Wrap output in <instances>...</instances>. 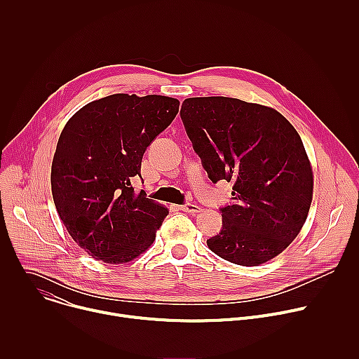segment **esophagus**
I'll use <instances>...</instances> for the list:
<instances>
[{"mask_svg": "<svg viewBox=\"0 0 359 359\" xmlns=\"http://www.w3.org/2000/svg\"><path fill=\"white\" fill-rule=\"evenodd\" d=\"M179 208H180V210L187 212V213H198V212H201V208L197 206V204H193V203H183V204H180Z\"/></svg>", "mask_w": 359, "mask_h": 359, "instance_id": "esophagus-1", "label": "esophagus"}]
</instances>
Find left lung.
Segmentation results:
<instances>
[{"mask_svg": "<svg viewBox=\"0 0 359 359\" xmlns=\"http://www.w3.org/2000/svg\"><path fill=\"white\" fill-rule=\"evenodd\" d=\"M180 118L209 179L233 184L209 248L247 267L274 259L298 236L313 200L299 135L277 111L226 96L187 97Z\"/></svg>", "mask_w": 359, "mask_h": 359, "instance_id": "obj_1", "label": "left lung"}]
</instances>
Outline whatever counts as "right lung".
Segmentation results:
<instances>
[{
    "label": "right lung",
    "mask_w": 359,
    "mask_h": 359,
    "mask_svg": "<svg viewBox=\"0 0 359 359\" xmlns=\"http://www.w3.org/2000/svg\"><path fill=\"white\" fill-rule=\"evenodd\" d=\"M175 97L115 93L90 102L65 125L50 169L58 215L93 259L109 264L136 259L169 215L135 191L143 153L176 118Z\"/></svg>",
    "instance_id": "1"
}]
</instances>
